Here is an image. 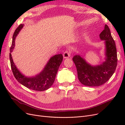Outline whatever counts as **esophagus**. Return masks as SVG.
I'll use <instances>...</instances> for the list:
<instances>
[{
	"label": "esophagus",
	"instance_id": "34e87169",
	"mask_svg": "<svg viewBox=\"0 0 125 125\" xmlns=\"http://www.w3.org/2000/svg\"><path fill=\"white\" fill-rule=\"evenodd\" d=\"M63 58H69V57L70 56V51H66L65 52H64V53L63 54Z\"/></svg>",
	"mask_w": 125,
	"mask_h": 125
}]
</instances>
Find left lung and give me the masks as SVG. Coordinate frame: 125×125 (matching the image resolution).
<instances>
[{"instance_id":"obj_1","label":"left lung","mask_w":125,"mask_h":125,"mask_svg":"<svg viewBox=\"0 0 125 125\" xmlns=\"http://www.w3.org/2000/svg\"><path fill=\"white\" fill-rule=\"evenodd\" d=\"M100 39L105 41V61L96 66L86 62L80 55H75L73 60L77 68L79 80L88 86H97L104 84L114 74L117 65V50L110 30L105 24L100 34Z\"/></svg>"}]
</instances>
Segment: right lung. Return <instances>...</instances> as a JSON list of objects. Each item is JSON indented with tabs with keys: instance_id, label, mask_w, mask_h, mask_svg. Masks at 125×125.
Masks as SVG:
<instances>
[{
	"instance_id": "add662e5",
	"label": "right lung",
	"mask_w": 125,
	"mask_h": 125,
	"mask_svg": "<svg viewBox=\"0 0 125 125\" xmlns=\"http://www.w3.org/2000/svg\"><path fill=\"white\" fill-rule=\"evenodd\" d=\"M24 24H20L15 30L12 37V43L10 47L9 57L11 69L17 80L21 84L32 90L43 91L48 89L54 83L59 66L62 62V55H55L50 59L43 70L34 77H28L22 74L18 69L13 61L11 52L15 46V40L23 28Z\"/></svg>"
}]
</instances>
